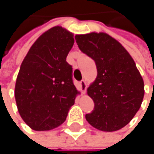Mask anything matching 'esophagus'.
Masks as SVG:
<instances>
[{"instance_id": "esophagus-1", "label": "esophagus", "mask_w": 154, "mask_h": 154, "mask_svg": "<svg viewBox=\"0 0 154 154\" xmlns=\"http://www.w3.org/2000/svg\"><path fill=\"white\" fill-rule=\"evenodd\" d=\"M80 87H81V91H82V93H83V94H85L87 85H86V82H85V80H81V81H80Z\"/></svg>"}]
</instances>
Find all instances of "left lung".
<instances>
[{
    "label": "left lung",
    "mask_w": 154,
    "mask_h": 154,
    "mask_svg": "<svg viewBox=\"0 0 154 154\" xmlns=\"http://www.w3.org/2000/svg\"><path fill=\"white\" fill-rule=\"evenodd\" d=\"M75 38L81 51L91 57L97 68V77L87 88L94 109L85 119L98 130L117 131L128 125L141 107L143 77L128 51L106 33L92 32Z\"/></svg>",
    "instance_id": "left-lung-1"
}]
</instances>
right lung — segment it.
<instances>
[{"label": "right lung", "instance_id": "add662e5", "mask_svg": "<svg viewBox=\"0 0 154 154\" xmlns=\"http://www.w3.org/2000/svg\"><path fill=\"white\" fill-rule=\"evenodd\" d=\"M74 35L56 26L41 35L24 58L15 85L18 113L33 130L47 131L60 126L80 92L72 80L66 58Z\"/></svg>", "mask_w": 154, "mask_h": 154}]
</instances>
